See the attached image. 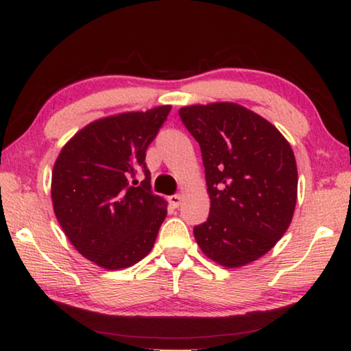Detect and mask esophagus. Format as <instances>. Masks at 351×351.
<instances>
[{"label":"esophagus","mask_w":351,"mask_h":351,"mask_svg":"<svg viewBox=\"0 0 351 351\" xmlns=\"http://www.w3.org/2000/svg\"><path fill=\"white\" fill-rule=\"evenodd\" d=\"M169 203H170L171 207H180L181 195H171V197H169Z\"/></svg>","instance_id":"34e87169"}]
</instances>
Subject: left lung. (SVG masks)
Instances as JSON below:
<instances>
[{"label": "left lung", "mask_w": 351, "mask_h": 351, "mask_svg": "<svg viewBox=\"0 0 351 351\" xmlns=\"http://www.w3.org/2000/svg\"><path fill=\"white\" fill-rule=\"evenodd\" d=\"M180 117L199 144L210 198L195 240L224 268L255 261L293 219L299 180L293 148L271 122L234 102L182 106Z\"/></svg>", "instance_id": "8db88e82"}]
</instances>
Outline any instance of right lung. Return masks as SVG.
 <instances>
[{
    "mask_svg": "<svg viewBox=\"0 0 351 351\" xmlns=\"http://www.w3.org/2000/svg\"><path fill=\"white\" fill-rule=\"evenodd\" d=\"M170 105L97 119L71 138L52 170L51 197L63 232L100 268L122 269L152 251L167 201L152 193L145 150ZM146 178L137 186V175Z\"/></svg>",
    "mask_w": 351,
    "mask_h": 351,
    "instance_id": "1",
    "label": "right lung"
}]
</instances>
